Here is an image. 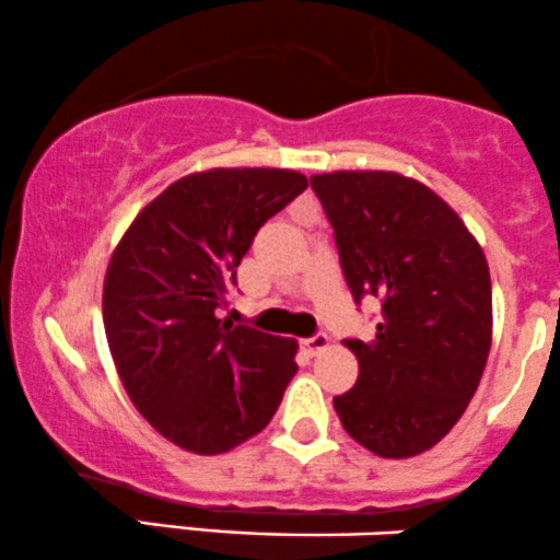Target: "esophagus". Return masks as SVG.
Segmentation results:
<instances>
[{"instance_id": "1", "label": "esophagus", "mask_w": 560, "mask_h": 560, "mask_svg": "<svg viewBox=\"0 0 560 560\" xmlns=\"http://www.w3.org/2000/svg\"><path fill=\"white\" fill-rule=\"evenodd\" d=\"M301 346H304L306 353H312V357H317V353H322L327 346H330V338H327L325 332H314L312 338L301 340Z\"/></svg>"}]
</instances>
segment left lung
Listing matches in <instances>:
<instances>
[{
  "mask_svg": "<svg viewBox=\"0 0 560 560\" xmlns=\"http://www.w3.org/2000/svg\"><path fill=\"white\" fill-rule=\"evenodd\" d=\"M357 304H383L374 340H346L359 380L335 396L346 432L383 458L440 443L475 396L492 343L490 269L475 235L398 173L312 175Z\"/></svg>",
  "mask_w": 560,
  "mask_h": 560,
  "instance_id": "obj_1",
  "label": "left lung"
}]
</instances>
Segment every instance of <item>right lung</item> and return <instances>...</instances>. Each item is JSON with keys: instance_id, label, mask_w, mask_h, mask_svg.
Returning a JSON list of instances; mask_svg holds the SVG:
<instances>
[{"instance_id": "obj_1", "label": "right lung", "mask_w": 560, "mask_h": 560, "mask_svg": "<svg viewBox=\"0 0 560 560\" xmlns=\"http://www.w3.org/2000/svg\"><path fill=\"white\" fill-rule=\"evenodd\" d=\"M293 170L217 167L164 188L117 243L104 330L125 390L170 443L217 456L269 424L293 380V338L217 319L269 217L306 190Z\"/></svg>"}]
</instances>
